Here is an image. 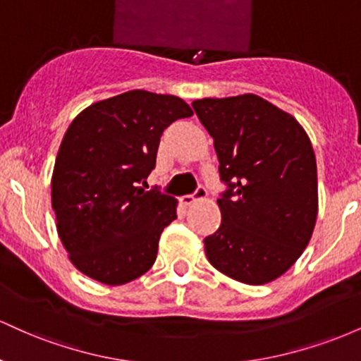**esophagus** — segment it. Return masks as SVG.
Returning <instances> with one entry per match:
<instances>
[{
	"label": "esophagus",
	"mask_w": 361,
	"mask_h": 361,
	"mask_svg": "<svg viewBox=\"0 0 361 361\" xmlns=\"http://www.w3.org/2000/svg\"><path fill=\"white\" fill-rule=\"evenodd\" d=\"M205 197H207V190L204 188V186H198V188L195 190L193 195H185V197H181V204L188 207V205H192L193 202L202 200V198H205Z\"/></svg>",
	"instance_id": "1"
}]
</instances>
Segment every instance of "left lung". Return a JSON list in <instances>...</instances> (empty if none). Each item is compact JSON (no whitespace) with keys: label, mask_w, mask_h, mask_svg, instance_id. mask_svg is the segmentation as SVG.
Segmentation results:
<instances>
[{"label":"left lung","mask_w":361,"mask_h":361,"mask_svg":"<svg viewBox=\"0 0 361 361\" xmlns=\"http://www.w3.org/2000/svg\"><path fill=\"white\" fill-rule=\"evenodd\" d=\"M195 114L214 137L227 190L221 227L205 255L247 285L273 281L299 259L317 219V166L309 135L287 111L258 94L202 98Z\"/></svg>","instance_id":"8db88e82"}]
</instances>
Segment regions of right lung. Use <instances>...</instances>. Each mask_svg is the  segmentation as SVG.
Wrapping results in <instances>:
<instances>
[{"label":"right lung","instance_id":"add662e5","mask_svg":"<svg viewBox=\"0 0 361 361\" xmlns=\"http://www.w3.org/2000/svg\"><path fill=\"white\" fill-rule=\"evenodd\" d=\"M193 111L181 98L132 90L85 109L66 130L52 173L57 234L81 273L105 285L154 264L176 198L144 192L164 128Z\"/></svg>","mask_w":361,"mask_h":361}]
</instances>
